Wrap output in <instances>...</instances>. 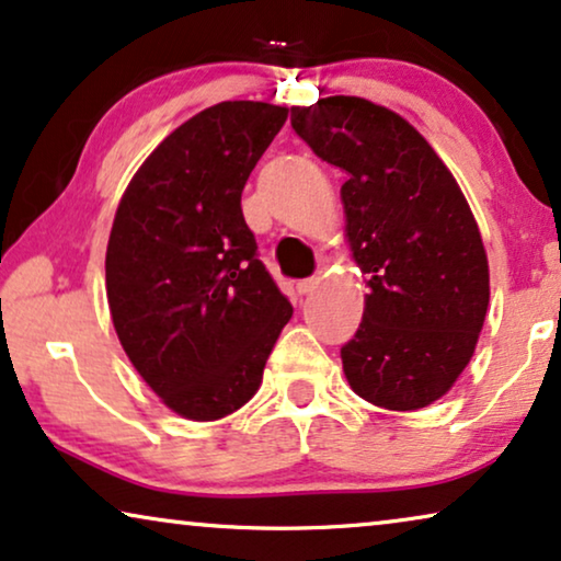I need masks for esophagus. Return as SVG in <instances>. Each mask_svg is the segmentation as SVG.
I'll return each mask as SVG.
<instances>
[{"label":"esophagus","instance_id":"1","mask_svg":"<svg viewBox=\"0 0 561 561\" xmlns=\"http://www.w3.org/2000/svg\"><path fill=\"white\" fill-rule=\"evenodd\" d=\"M317 286H319V278H317V275H311V278L298 280V283H296V290H298V294H301V296H306V294H311V290L317 288Z\"/></svg>","mask_w":561,"mask_h":561}]
</instances>
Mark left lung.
<instances>
[{
	"label": "left lung",
	"instance_id": "8db88e82",
	"mask_svg": "<svg viewBox=\"0 0 561 561\" xmlns=\"http://www.w3.org/2000/svg\"><path fill=\"white\" fill-rule=\"evenodd\" d=\"M290 125L347 171V240L370 294L342 347L344 375L380 409H424L455 386L485 321L488 255L470 204L432 145L386 106L327 96L294 106Z\"/></svg>",
	"mask_w": 561,
	"mask_h": 561
}]
</instances>
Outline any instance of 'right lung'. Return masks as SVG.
<instances>
[{"label":"right lung","instance_id":"obj_1","mask_svg":"<svg viewBox=\"0 0 561 561\" xmlns=\"http://www.w3.org/2000/svg\"><path fill=\"white\" fill-rule=\"evenodd\" d=\"M286 106L221 102L173 129L122 196L106 298L129 363L168 409L217 421L250 401L294 306L257 260L242 188Z\"/></svg>","mask_w":561,"mask_h":561}]
</instances>
